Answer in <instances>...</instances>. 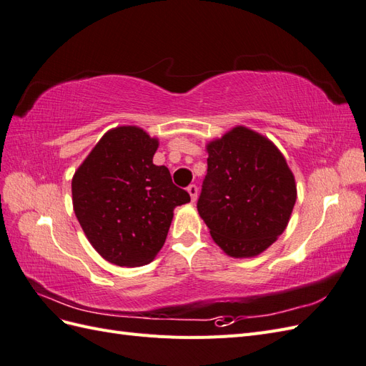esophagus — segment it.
<instances>
[{
    "label": "esophagus",
    "mask_w": 366,
    "mask_h": 366,
    "mask_svg": "<svg viewBox=\"0 0 366 366\" xmlns=\"http://www.w3.org/2000/svg\"><path fill=\"white\" fill-rule=\"evenodd\" d=\"M187 192H189V195H191V200L195 202L197 195H198V187L195 184H189L187 186Z\"/></svg>",
    "instance_id": "34e87169"
}]
</instances>
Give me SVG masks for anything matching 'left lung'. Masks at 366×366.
<instances>
[{
	"mask_svg": "<svg viewBox=\"0 0 366 366\" xmlns=\"http://www.w3.org/2000/svg\"><path fill=\"white\" fill-rule=\"evenodd\" d=\"M206 151L198 214L229 257H257L289 224L297 195L295 175L274 143L247 127L232 128Z\"/></svg>",
	"mask_w": 366,
	"mask_h": 366,
	"instance_id": "left-lung-1",
	"label": "left lung"
}]
</instances>
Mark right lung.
I'll return each mask as SVG.
<instances>
[{
	"label": "right lung",
	"instance_id": "1",
	"mask_svg": "<svg viewBox=\"0 0 366 366\" xmlns=\"http://www.w3.org/2000/svg\"><path fill=\"white\" fill-rule=\"evenodd\" d=\"M159 139L139 127L107 131L71 180L73 209L90 244L108 262L139 267L164 244L174 209L191 202L166 166L152 163Z\"/></svg>",
	"mask_w": 366,
	"mask_h": 366
}]
</instances>
